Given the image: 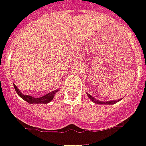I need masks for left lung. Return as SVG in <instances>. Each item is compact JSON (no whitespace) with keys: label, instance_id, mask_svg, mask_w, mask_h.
<instances>
[{"label":"left lung","instance_id":"1","mask_svg":"<svg viewBox=\"0 0 146 146\" xmlns=\"http://www.w3.org/2000/svg\"><path fill=\"white\" fill-rule=\"evenodd\" d=\"M86 95H87V96L89 97V99L91 100L92 102H93L94 103H96V104H116L117 102H118L119 101H120V100L122 99V98H120V99H118V100H117V101H111V102H102V101H98V100H97L94 97H92V96L91 95H89V93H86Z\"/></svg>","mask_w":146,"mask_h":146}]
</instances>
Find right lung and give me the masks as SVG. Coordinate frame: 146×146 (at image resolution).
Returning <instances> with one entry per match:
<instances>
[{
	"instance_id": "obj_1",
	"label": "right lung",
	"mask_w": 146,
	"mask_h": 146,
	"mask_svg": "<svg viewBox=\"0 0 146 146\" xmlns=\"http://www.w3.org/2000/svg\"><path fill=\"white\" fill-rule=\"evenodd\" d=\"M14 89L17 92V93L18 94V96L20 98H22L24 101H26L29 104H48L50 102H51L54 98L55 94L57 93V92L59 91V89H56L54 91H52L51 92L44 95V96H42L40 98H34L33 96H26L22 93L21 92L19 91V89L16 86V85L13 84Z\"/></svg>"
}]
</instances>
